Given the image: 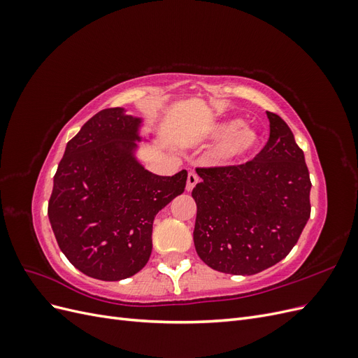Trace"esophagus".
<instances>
[{"label": "esophagus", "instance_id": "esophagus-1", "mask_svg": "<svg viewBox=\"0 0 358 358\" xmlns=\"http://www.w3.org/2000/svg\"><path fill=\"white\" fill-rule=\"evenodd\" d=\"M197 182H199V176L196 175V173L189 171L188 173V180H187V191H192L194 187L197 185Z\"/></svg>", "mask_w": 358, "mask_h": 358}]
</instances>
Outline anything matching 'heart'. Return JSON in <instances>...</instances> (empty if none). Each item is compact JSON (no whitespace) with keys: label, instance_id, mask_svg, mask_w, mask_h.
<instances>
[{"label":"heart","instance_id":"1","mask_svg":"<svg viewBox=\"0 0 358 358\" xmlns=\"http://www.w3.org/2000/svg\"><path fill=\"white\" fill-rule=\"evenodd\" d=\"M242 119H230L210 128V134L216 138H224V142L215 150V161L227 162L246 154L257 143V134L249 128H243Z\"/></svg>","mask_w":358,"mask_h":358}]
</instances>
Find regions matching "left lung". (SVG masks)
I'll list each match as a JSON object with an SVG mask.
<instances>
[{"label": "left lung", "mask_w": 358, "mask_h": 358, "mask_svg": "<svg viewBox=\"0 0 358 358\" xmlns=\"http://www.w3.org/2000/svg\"><path fill=\"white\" fill-rule=\"evenodd\" d=\"M270 136L254 159L197 167L194 245L222 273L255 275L285 258L310 216L305 154L285 121L267 112Z\"/></svg>", "instance_id": "left-lung-1"}]
</instances>
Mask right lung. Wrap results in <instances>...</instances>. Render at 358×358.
I'll return each mask as SVG.
<instances>
[{"instance_id":"1","label":"right lung","mask_w":358,"mask_h":358,"mask_svg":"<svg viewBox=\"0 0 358 358\" xmlns=\"http://www.w3.org/2000/svg\"><path fill=\"white\" fill-rule=\"evenodd\" d=\"M138 122L121 107L94 115L67 143L53 176V234L69 262L95 279H125L146 266L155 215L187 185V170L157 176L137 164Z\"/></svg>"}]
</instances>
